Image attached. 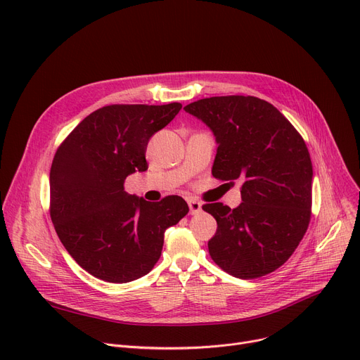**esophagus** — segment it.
Wrapping results in <instances>:
<instances>
[{"instance_id": "esophagus-1", "label": "esophagus", "mask_w": 360, "mask_h": 360, "mask_svg": "<svg viewBox=\"0 0 360 360\" xmlns=\"http://www.w3.org/2000/svg\"><path fill=\"white\" fill-rule=\"evenodd\" d=\"M188 205H190V213L191 214H197V213L201 212V202L194 200V198L188 200Z\"/></svg>"}]
</instances>
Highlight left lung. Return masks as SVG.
<instances>
[{"mask_svg": "<svg viewBox=\"0 0 360 360\" xmlns=\"http://www.w3.org/2000/svg\"><path fill=\"white\" fill-rule=\"evenodd\" d=\"M212 128L219 144L212 174L242 179V202L202 210L217 221L209 252L238 278H258L285 264L307 233L312 162L305 140L283 113L255 96H214L184 108Z\"/></svg>", "mask_w": 360, "mask_h": 360, "instance_id": "obj_1", "label": "left lung"}]
</instances>
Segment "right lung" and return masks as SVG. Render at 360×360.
Here are the masks:
<instances>
[{"label":"right lung","mask_w":360,"mask_h":360,"mask_svg":"<svg viewBox=\"0 0 360 360\" xmlns=\"http://www.w3.org/2000/svg\"><path fill=\"white\" fill-rule=\"evenodd\" d=\"M182 105H108L91 112L53 156L49 214L60 240L82 269L109 283H128L159 261L163 235L190 209L179 195L148 202L125 191L144 172L150 137Z\"/></svg>","instance_id":"1"}]
</instances>
